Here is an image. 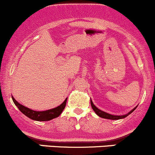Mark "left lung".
<instances>
[{
  "instance_id": "left-lung-1",
  "label": "left lung",
  "mask_w": 155,
  "mask_h": 155,
  "mask_svg": "<svg viewBox=\"0 0 155 155\" xmlns=\"http://www.w3.org/2000/svg\"><path fill=\"white\" fill-rule=\"evenodd\" d=\"M90 104H91L92 108H93V111H95V113H96L98 116H99L100 117H102V118L110 119V120H119V119L124 118V117H127L129 114H131V113L133 112V111H134L136 108H137V106H136V108H134L133 110H131V111H130L129 113H127V114H124V115H113V114H108V113H106V112H105V111H102V110L99 109L97 107L95 106V105L93 103V102H92L91 99H90Z\"/></svg>"
}]
</instances>
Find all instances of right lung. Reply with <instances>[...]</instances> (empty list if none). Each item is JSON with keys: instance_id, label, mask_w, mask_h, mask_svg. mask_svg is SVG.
Masks as SVG:
<instances>
[{"instance_id": "add662e5", "label": "right lung", "mask_w": 155, "mask_h": 155, "mask_svg": "<svg viewBox=\"0 0 155 155\" xmlns=\"http://www.w3.org/2000/svg\"><path fill=\"white\" fill-rule=\"evenodd\" d=\"M12 99H13V101L15 105L17 106V108H19V111L22 114H24L25 116H27L28 117H29L31 120H37V121H47V120H50L52 119L59 117L62 114L64 108H65L67 102V99H65V100L60 105L56 107V108H52V109L50 110H47V111H37L30 109L28 108H26L24 105H21L13 96H12Z\"/></svg>"}]
</instances>
